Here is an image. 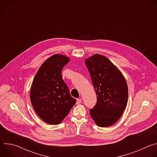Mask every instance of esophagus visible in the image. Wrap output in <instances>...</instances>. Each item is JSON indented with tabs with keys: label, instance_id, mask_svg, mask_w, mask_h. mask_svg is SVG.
Returning a JSON list of instances; mask_svg holds the SVG:
<instances>
[{
	"label": "esophagus",
	"instance_id": "obj_1",
	"mask_svg": "<svg viewBox=\"0 0 157 157\" xmlns=\"http://www.w3.org/2000/svg\"><path fill=\"white\" fill-rule=\"evenodd\" d=\"M81 102V99H78L76 100V104H77V105L80 104Z\"/></svg>",
	"mask_w": 157,
	"mask_h": 157
}]
</instances>
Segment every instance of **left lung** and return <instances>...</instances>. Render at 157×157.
Wrapping results in <instances>:
<instances>
[{"mask_svg":"<svg viewBox=\"0 0 157 157\" xmlns=\"http://www.w3.org/2000/svg\"><path fill=\"white\" fill-rule=\"evenodd\" d=\"M94 87L97 103L90 114L97 125L114 124L125 110L128 101L126 80L117 67L105 56L95 54L85 60Z\"/></svg>","mask_w":157,"mask_h":157,"instance_id":"obj_1","label":"left lung"}]
</instances>
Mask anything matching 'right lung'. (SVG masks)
Wrapping results in <instances>:
<instances>
[{
    "label": "right lung",
    "instance_id": "1",
    "mask_svg": "<svg viewBox=\"0 0 157 157\" xmlns=\"http://www.w3.org/2000/svg\"><path fill=\"white\" fill-rule=\"evenodd\" d=\"M70 60L59 54L50 56L41 65L32 82L30 98L33 107L40 119L51 125L60 124L76 102L61 75Z\"/></svg>",
    "mask_w": 157,
    "mask_h": 157
}]
</instances>
